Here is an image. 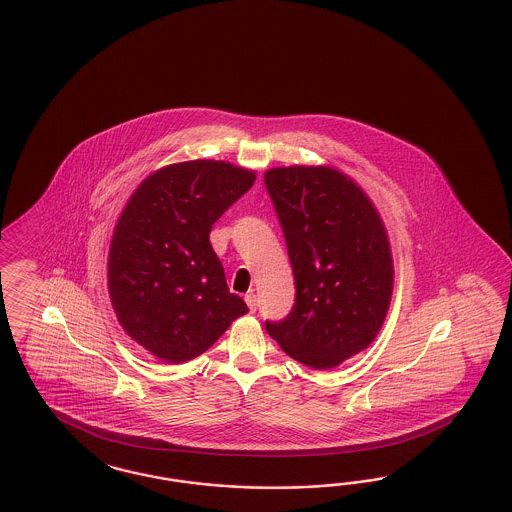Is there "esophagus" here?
Returning a JSON list of instances; mask_svg holds the SVG:
<instances>
[{
  "instance_id": "esophagus-1",
  "label": "esophagus",
  "mask_w": 512,
  "mask_h": 512,
  "mask_svg": "<svg viewBox=\"0 0 512 512\" xmlns=\"http://www.w3.org/2000/svg\"><path fill=\"white\" fill-rule=\"evenodd\" d=\"M246 304L249 312H255L257 310V295L255 293H247Z\"/></svg>"
}]
</instances>
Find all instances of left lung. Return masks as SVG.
Masks as SVG:
<instances>
[{
	"mask_svg": "<svg viewBox=\"0 0 512 512\" xmlns=\"http://www.w3.org/2000/svg\"><path fill=\"white\" fill-rule=\"evenodd\" d=\"M297 285L289 316L265 327L283 352L333 369L369 348L393 293L388 232L371 198L331 166L266 170Z\"/></svg>",
	"mask_w": 512,
	"mask_h": 512,
	"instance_id": "1",
	"label": "left lung"
}]
</instances>
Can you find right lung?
Returning <instances> with one entry per match:
<instances>
[{
    "label": "right lung",
    "instance_id": "obj_1",
    "mask_svg": "<svg viewBox=\"0 0 512 512\" xmlns=\"http://www.w3.org/2000/svg\"><path fill=\"white\" fill-rule=\"evenodd\" d=\"M253 183V170L225 160H187L145 177L128 198L109 246L107 289L124 333L160 361H191L247 314L210 230Z\"/></svg>",
    "mask_w": 512,
    "mask_h": 512
}]
</instances>
